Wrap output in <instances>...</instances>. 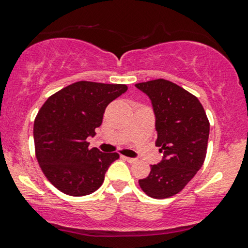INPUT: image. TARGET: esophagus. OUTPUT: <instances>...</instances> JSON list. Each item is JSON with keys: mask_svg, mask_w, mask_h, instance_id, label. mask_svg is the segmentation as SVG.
I'll list each match as a JSON object with an SVG mask.
<instances>
[{"mask_svg": "<svg viewBox=\"0 0 248 248\" xmlns=\"http://www.w3.org/2000/svg\"><path fill=\"white\" fill-rule=\"evenodd\" d=\"M122 158H124V159H126L127 162L130 163V164H134V163L137 162L135 158H130V157H126V156H122Z\"/></svg>", "mask_w": 248, "mask_h": 248, "instance_id": "34e87169", "label": "esophagus"}]
</instances>
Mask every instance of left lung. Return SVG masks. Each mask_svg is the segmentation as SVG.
<instances>
[{
    "mask_svg": "<svg viewBox=\"0 0 248 248\" xmlns=\"http://www.w3.org/2000/svg\"><path fill=\"white\" fill-rule=\"evenodd\" d=\"M148 94L156 115L157 141L163 160L151 165L140 187L154 199H168L181 192L203 165L209 139V120L195 95L170 80L137 83Z\"/></svg>",
    "mask_w": 248,
    "mask_h": 248,
    "instance_id": "obj_1",
    "label": "left lung"
}]
</instances>
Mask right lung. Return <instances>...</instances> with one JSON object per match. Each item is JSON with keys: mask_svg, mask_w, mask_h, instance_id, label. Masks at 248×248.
Returning a JSON list of instances; mask_svg holds the SVG:
<instances>
[{"mask_svg": "<svg viewBox=\"0 0 248 248\" xmlns=\"http://www.w3.org/2000/svg\"><path fill=\"white\" fill-rule=\"evenodd\" d=\"M128 90L124 84L80 80L52 94L34 119L35 157L45 177L60 192L84 196L103 185L119 154L89 148V136L101 124L111 101Z\"/></svg>", "mask_w": 248, "mask_h": 248, "instance_id": "right-lung-1", "label": "right lung"}]
</instances>
